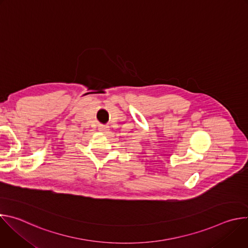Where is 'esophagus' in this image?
<instances>
[{"label": "esophagus", "instance_id": "1", "mask_svg": "<svg viewBox=\"0 0 248 248\" xmlns=\"http://www.w3.org/2000/svg\"><path fill=\"white\" fill-rule=\"evenodd\" d=\"M99 130L100 131H107V130H109V126L108 125H100Z\"/></svg>", "mask_w": 248, "mask_h": 248}]
</instances>
